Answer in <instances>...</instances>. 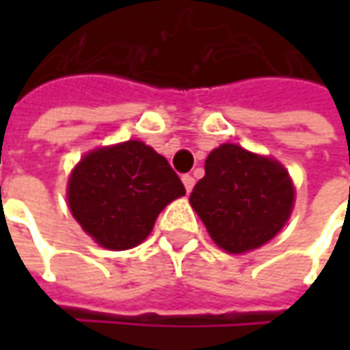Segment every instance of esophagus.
<instances>
[{
  "mask_svg": "<svg viewBox=\"0 0 350 350\" xmlns=\"http://www.w3.org/2000/svg\"><path fill=\"white\" fill-rule=\"evenodd\" d=\"M183 185H185L187 193H191L193 187H195V177H193V175H183Z\"/></svg>",
  "mask_w": 350,
  "mask_h": 350,
  "instance_id": "obj_1",
  "label": "esophagus"
}]
</instances>
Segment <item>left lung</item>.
I'll list each match as a JSON object with an SVG mask.
<instances>
[{"label":"left lung","instance_id":"left-lung-1","mask_svg":"<svg viewBox=\"0 0 350 350\" xmlns=\"http://www.w3.org/2000/svg\"><path fill=\"white\" fill-rule=\"evenodd\" d=\"M204 171L189 200L224 251L261 247L288 222L294 185L276 159L222 144L210 152Z\"/></svg>","mask_w":350,"mask_h":350}]
</instances>
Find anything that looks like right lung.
<instances>
[{
  "instance_id": "1",
  "label": "right lung",
  "mask_w": 350,
  "mask_h": 350,
  "mask_svg": "<svg viewBox=\"0 0 350 350\" xmlns=\"http://www.w3.org/2000/svg\"><path fill=\"white\" fill-rule=\"evenodd\" d=\"M185 195L167 159L140 140L97 148L81 157L68 181L74 218L101 247L142 243L159 212Z\"/></svg>"
}]
</instances>
